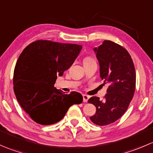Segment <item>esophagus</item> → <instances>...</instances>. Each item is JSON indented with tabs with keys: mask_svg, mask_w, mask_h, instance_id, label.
I'll use <instances>...</instances> for the list:
<instances>
[{
	"mask_svg": "<svg viewBox=\"0 0 153 153\" xmlns=\"http://www.w3.org/2000/svg\"><path fill=\"white\" fill-rule=\"evenodd\" d=\"M89 97L86 95H83V100H84V102H87L88 100H89Z\"/></svg>",
	"mask_w": 153,
	"mask_h": 153,
	"instance_id": "obj_1",
	"label": "esophagus"
}]
</instances>
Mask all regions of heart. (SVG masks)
Listing matches in <instances>:
<instances>
[{"label": "heart", "mask_w": 153, "mask_h": 153, "mask_svg": "<svg viewBox=\"0 0 153 153\" xmlns=\"http://www.w3.org/2000/svg\"><path fill=\"white\" fill-rule=\"evenodd\" d=\"M92 61V59L90 58H86L84 60V61Z\"/></svg>", "instance_id": "heart-1"}]
</instances>
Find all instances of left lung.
I'll use <instances>...</instances> for the list:
<instances>
[{
	"label": "left lung",
	"instance_id": "1",
	"mask_svg": "<svg viewBox=\"0 0 153 153\" xmlns=\"http://www.w3.org/2000/svg\"><path fill=\"white\" fill-rule=\"evenodd\" d=\"M94 52L99 62L100 77L109 86L104 101L95 96L88 100L96 107L90 120L105 126L119 119L126 111L135 90L136 75L130 55L119 44L104 41Z\"/></svg>",
	"mask_w": 153,
	"mask_h": 153
}]
</instances>
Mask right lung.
<instances>
[{
  "label": "right lung",
  "mask_w": 153,
  "mask_h": 153,
  "mask_svg": "<svg viewBox=\"0 0 153 153\" xmlns=\"http://www.w3.org/2000/svg\"><path fill=\"white\" fill-rule=\"evenodd\" d=\"M82 46L38 40L20 55L13 76L15 96L21 107L38 124L50 125L61 121L69 108L81 104L79 92L64 94L54 86L79 55Z\"/></svg>",
  "instance_id": "add662e5"
}]
</instances>
